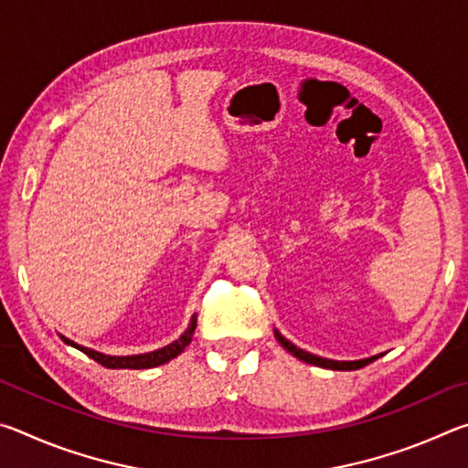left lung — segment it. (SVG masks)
<instances>
[{"label": "left lung", "mask_w": 468, "mask_h": 468, "mask_svg": "<svg viewBox=\"0 0 468 468\" xmlns=\"http://www.w3.org/2000/svg\"><path fill=\"white\" fill-rule=\"evenodd\" d=\"M274 336L279 340L281 346H284V351H289L292 357L301 359L303 363H310V366H318V367H326V369H338V371H351V369H359L363 366H367L374 359H378L379 355H374V357H367V359H357V361H335V359H326V357H320V355H314L310 351H303V348H299L291 343V340L284 338L279 330H274Z\"/></svg>", "instance_id": "8db88e82"}]
</instances>
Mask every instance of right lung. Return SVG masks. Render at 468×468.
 I'll return each instance as SVG.
<instances>
[{
	"label": "right lung",
	"instance_id": "1",
	"mask_svg": "<svg viewBox=\"0 0 468 468\" xmlns=\"http://www.w3.org/2000/svg\"><path fill=\"white\" fill-rule=\"evenodd\" d=\"M196 314L192 315V320H189L187 328L184 335H181L177 340H173L171 345L163 346V348H156V351H150V353H140V355H105V353H99L94 351V348L89 346H82L74 343V340H69L66 336H61V340L69 346L78 348V351H82L84 355H89L90 359H94L97 363H101L102 367H109V369H150V367H158L163 366V363H167L171 359H176L179 353H184V348L192 343V336H194V330H196Z\"/></svg>",
	"mask_w": 468,
	"mask_h": 468
}]
</instances>
